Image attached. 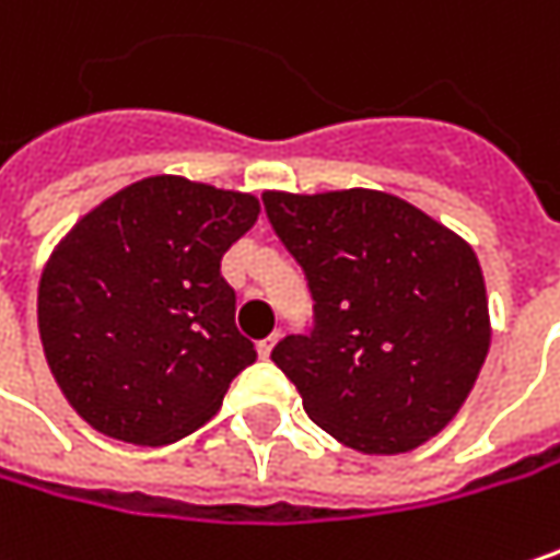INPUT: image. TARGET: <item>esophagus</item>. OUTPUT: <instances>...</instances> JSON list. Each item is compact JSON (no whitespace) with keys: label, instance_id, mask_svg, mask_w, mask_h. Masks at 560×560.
<instances>
[{"label":"esophagus","instance_id":"esophagus-1","mask_svg":"<svg viewBox=\"0 0 560 560\" xmlns=\"http://www.w3.org/2000/svg\"><path fill=\"white\" fill-rule=\"evenodd\" d=\"M279 336H281V332H272V336H266V339L259 342V355H266V359H269V355H272V349H276V342H279Z\"/></svg>","mask_w":560,"mask_h":560}]
</instances>
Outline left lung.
Here are the masks:
<instances>
[{
    "mask_svg": "<svg viewBox=\"0 0 560 560\" xmlns=\"http://www.w3.org/2000/svg\"><path fill=\"white\" fill-rule=\"evenodd\" d=\"M262 201L314 294V336L272 349L307 417L362 455H400L445 430L490 349L471 243L378 188H272Z\"/></svg>",
    "mask_w": 560,
    "mask_h": 560,
    "instance_id": "1",
    "label": "left lung"
}]
</instances>
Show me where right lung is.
Returning a JSON list of instances; mask_svg holds the SVG:
<instances>
[{"label": "right lung", "instance_id": "add662e5", "mask_svg": "<svg viewBox=\"0 0 560 560\" xmlns=\"http://www.w3.org/2000/svg\"><path fill=\"white\" fill-rule=\"evenodd\" d=\"M259 198L147 176L60 236L37 284V332L67 404L95 432L170 445L205 427L256 362L221 276Z\"/></svg>", "mask_w": 560, "mask_h": 560}]
</instances>
